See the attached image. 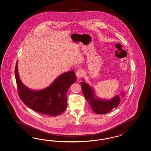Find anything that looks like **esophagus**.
Segmentation results:
<instances>
[{
    "instance_id": "1",
    "label": "esophagus",
    "mask_w": 151,
    "mask_h": 151,
    "mask_svg": "<svg viewBox=\"0 0 151 151\" xmlns=\"http://www.w3.org/2000/svg\"><path fill=\"white\" fill-rule=\"evenodd\" d=\"M83 75V71L82 69H79L76 71V76L78 78H81Z\"/></svg>"
}]
</instances>
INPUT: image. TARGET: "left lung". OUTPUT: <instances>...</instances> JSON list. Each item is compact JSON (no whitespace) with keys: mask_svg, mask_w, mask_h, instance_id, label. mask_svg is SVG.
<instances>
[{"mask_svg":"<svg viewBox=\"0 0 151 151\" xmlns=\"http://www.w3.org/2000/svg\"><path fill=\"white\" fill-rule=\"evenodd\" d=\"M80 82L81 85L83 94L85 99L88 102L91 107L93 112L97 114H105L110 112L111 110L117 107L120 102V97L116 95L110 100L102 99L96 96L94 90L87 83L83 81ZM125 92H121V95L124 96Z\"/></svg>","mask_w":151,"mask_h":151,"instance_id":"obj_1","label":"left lung"}]
</instances>
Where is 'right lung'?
<instances>
[{"label": "right lung", "instance_id": "1", "mask_svg": "<svg viewBox=\"0 0 151 151\" xmlns=\"http://www.w3.org/2000/svg\"><path fill=\"white\" fill-rule=\"evenodd\" d=\"M17 62L15 75L19 96L23 102L32 110L42 114L56 116L67 107L66 93L70 86L76 81L73 70L61 74L48 87L33 90L23 84L19 76Z\"/></svg>", "mask_w": 151, "mask_h": 151}]
</instances>
